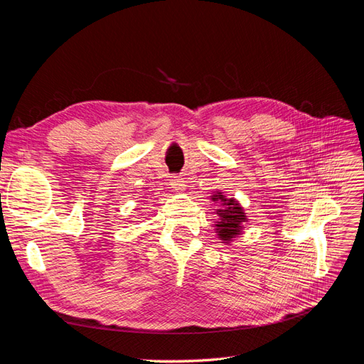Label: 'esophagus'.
I'll return each instance as SVG.
<instances>
[{
    "instance_id": "obj_1",
    "label": "esophagus",
    "mask_w": 364,
    "mask_h": 364,
    "mask_svg": "<svg viewBox=\"0 0 364 364\" xmlns=\"http://www.w3.org/2000/svg\"><path fill=\"white\" fill-rule=\"evenodd\" d=\"M171 186L174 190H185V181L183 178H181V176H174V178L171 179Z\"/></svg>"
}]
</instances>
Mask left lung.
I'll return each instance as SVG.
<instances>
[{"label": "left lung", "mask_w": 364, "mask_h": 364, "mask_svg": "<svg viewBox=\"0 0 364 364\" xmlns=\"http://www.w3.org/2000/svg\"><path fill=\"white\" fill-rule=\"evenodd\" d=\"M213 200H220L223 202L222 209H217V214L220 217V222L217 225L218 228V235L222 240H230L234 235H237L240 232V225L245 222L246 215L243 213V209L240 208V205L237 202H234L232 199H225L223 194L214 196Z\"/></svg>", "instance_id": "left-lung-1"}]
</instances>
